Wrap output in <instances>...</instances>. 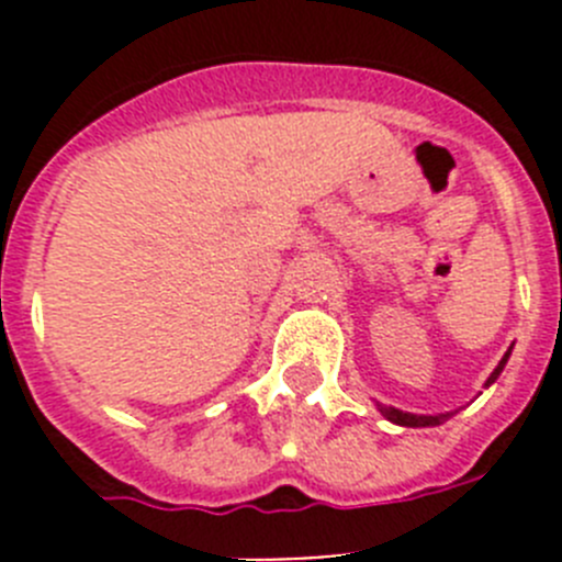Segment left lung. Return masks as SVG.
Returning <instances> with one entry per match:
<instances>
[{
  "label": "left lung",
  "instance_id": "8db88e82",
  "mask_svg": "<svg viewBox=\"0 0 562 562\" xmlns=\"http://www.w3.org/2000/svg\"><path fill=\"white\" fill-rule=\"evenodd\" d=\"M513 351V349H509ZM509 351H506L504 357H501V362L495 366V371L490 374V380H486V385H493L495 380H498V374L504 371L506 360H509ZM380 408V414L385 416L389 422H394V425H402V428H434V425H441L445 419H450L453 414H439V416H419V414H405V411L400 408H389V405H376Z\"/></svg>",
  "mask_w": 562,
  "mask_h": 562
}]
</instances>
